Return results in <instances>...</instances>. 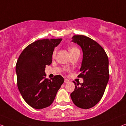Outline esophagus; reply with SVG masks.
Here are the masks:
<instances>
[{
  "instance_id": "34e87169",
  "label": "esophagus",
  "mask_w": 126,
  "mask_h": 126,
  "mask_svg": "<svg viewBox=\"0 0 126 126\" xmlns=\"http://www.w3.org/2000/svg\"><path fill=\"white\" fill-rule=\"evenodd\" d=\"M69 81H70V80H68V79H64V83H68Z\"/></svg>"
}]
</instances>
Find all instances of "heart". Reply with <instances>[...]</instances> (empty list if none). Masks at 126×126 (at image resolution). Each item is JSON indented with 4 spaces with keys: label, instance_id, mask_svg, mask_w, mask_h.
Returning a JSON list of instances; mask_svg holds the SVG:
<instances>
[{
    "label": "heart",
    "instance_id": "b5f03b06",
    "mask_svg": "<svg viewBox=\"0 0 126 126\" xmlns=\"http://www.w3.org/2000/svg\"><path fill=\"white\" fill-rule=\"evenodd\" d=\"M77 50H79V49H78V48H77V47H70V48H69V51H70V53L73 52H74V51H77ZM56 53V49H55V50L54 51V52H53V54H52L53 57H54V56H55Z\"/></svg>",
    "mask_w": 126,
    "mask_h": 126
}]
</instances>
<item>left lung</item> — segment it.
Returning a JSON list of instances; mask_svg holds the SVG:
<instances>
[{
    "instance_id": "1",
    "label": "left lung",
    "mask_w": 126,
    "mask_h": 126,
    "mask_svg": "<svg viewBox=\"0 0 126 126\" xmlns=\"http://www.w3.org/2000/svg\"><path fill=\"white\" fill-rule=\"evenodd\" d=\"M71 41L81 47L83 59L79 77L83 83L73 81L75 85L70 96L75 106L80 109H88L100 100L109 79V59L105 51L92 39L84 35H74Z\"/></svg>"
}]
</instances>
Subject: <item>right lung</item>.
<instances>
[{
  "label": "right lung",
  "instance_id": "add662e5",
  "mask_svg": "<svg viewBox=\"0 0 126 126\" xmlns=\"http://www.w3.org/2000/svg\"><path fill=\"white\" fill-rule=\"evenodd\" d=\"M62 39H42L23 49L16 64L17 87L26 102L35 109H42L52 103L64 82L61 75L46 78V65L52 63L55 48Z\"/></svg>",
  "mask_w": 126,
  "mask_h": 126
}]
</instances>
